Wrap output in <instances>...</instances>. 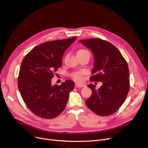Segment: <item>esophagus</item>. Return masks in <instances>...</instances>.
<instances>
[{"label":"esophagus","mask_w":148,"mask_h":148,"mask_svg":"<svg viewBox=\"0 0 148 148\" xmlns=\"http://www.w3.org/2000/svg\"><path fill=\"white\" fill-rule=\"evenodd\" d=\"M75 86L77 88H82V87H84L86 86V85L82 84V83H76Z\"/></svg>","instance_id":"obj_1"}]
</instances>
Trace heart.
Instances as JSON below:
<instances>
[{
  "instance_id": "1",
  "label": "heart",
  "mask_w": 148,
  "mask_h": 148,
  "mask_svg": "<svg viewBox=\"0 0 148 148\" xmlns=\"http://www.w3.org/2000/svg\"><path fill=\"white\" fill-rule=\"evenodd\" d=\"M89 53V52L85 49H79L77 51V53ZM84 74V71H77V72L73 73L71 74V77L74 79L77 80V81H81V80L83 79V76Z\"/></svg>"
}]
</instances>
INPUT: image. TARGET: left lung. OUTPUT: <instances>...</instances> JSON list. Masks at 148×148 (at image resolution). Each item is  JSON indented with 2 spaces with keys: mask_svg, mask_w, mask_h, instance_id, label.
<instances>
[{
  "mask_svg": "<svg viewBox=\"0 0 148 148\" xmlns=\"http://www.w3.org/2000/svg\"><path fill=\"white\" fill-rule=\"evenodd\" d=\"M95 56V64L90 81L102 82L98 90L92 84L87 86L92 91L86 101L92 112L107 116L116 112L125 102L129 92V71L122 53L113 44L100 38L80 40Z\"/></svg>",
  "mask_w": 148,
  "mask_h": 148,
  "instance_id": "obj_1",
  "label": "left lung"
}]
</instances>
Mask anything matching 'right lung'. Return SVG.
Wrapping results in <instances>:
<instances>
[{
	"mask_svg": "<svg viewBox=\"0 0 148 148\" xmlns=\"http://www.w3.org/2000/svg\"><path fill=\"white\" fill-rule=\"evenodd\" d=\"M76 38L42 43L34 48L22 60L18 88L26 106L37 116L51 119L65 109L74 83L66 79L60 86H52L51 79L62 65L64 52Z\"/></svg>",
	"mask_w": 148,
	"mask_h": 148,
	"instance_id": "add662e5",
	"label": "right lung"
}]
</instances>
